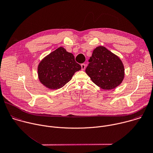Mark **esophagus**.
<instances>
[{
  "instance_id": "obj_1",
  "label": "esophagus",
  "mask_w": 153,
  "mask_h": 153,
  "mask_svg": "<svg viewBox=\"0 0 153 153\" xmlns=\"http://www.w3.org/2000/svg\"><path fill=\"white\" fill-rule=\"evenodd\" d=\"M85 67H86V65L85 64H81V68H82V70H84L85 69Z\"/></svg>"
}]
</instances>
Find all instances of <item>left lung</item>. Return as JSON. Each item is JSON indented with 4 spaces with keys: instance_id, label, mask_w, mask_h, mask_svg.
Instances as JSON below:
<instances>
[{
    "instance_id": "obj_1",
    "label": "left lung",
    "mask_w": 153,
    "mask_h": 153,
    "mask_svg": "<svg viewBox=\"0 0 153 153\" xmlns=\"http://www.w3.org/2000/svg\"><path fill=\"white\" fill-rule=\"evenodd\" d=\"M85 71L92 81L103 89H112L121 83L124 68L121 59L106 47L95 48Z\"/></svg>"
}]
</instances>
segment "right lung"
<instances>
[{"label":"right lung","mask_w":153,"mask_h":153,"mask_svg":"<svg viewBox=\"0 0 153 153\" xmlns=\"http://www.w3.org/2000/svg\"><path fill=\"white\" fill-rule=\"evenodd\" d=\"M80 69L74 55L61 47L41 61L38 67V77L47 88L57 89L67 83Z\"/></svg>","instance_id":"right-lung-1"}]
</instances>
